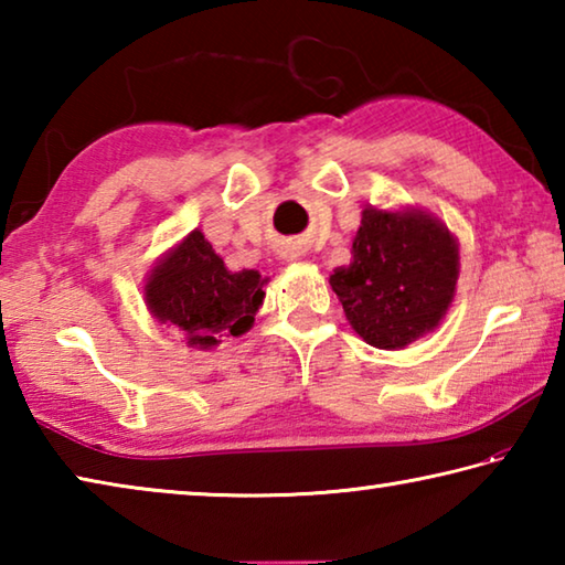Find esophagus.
Segmentation results:
<instances>
[{
  "instance_id": "1",
  "label": "esophagus",
  "mask_w": 565,
  "mask_h": 565,
  "mask_svg": "<svg viewBox=\"0 0 565 565\" xmlns=\"http://www.w3.org/2000/svg\"><path fill=\"white\" fill-rule=\"evenodd\" d=\"M286 259H289V262H291V259H296V256H294V254H291V256H286Z\"/></svg>"
}]
</instances>
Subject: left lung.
<instances>
[{
	"label": "left lung",
	"mask_w": 565,
	"mask_h": 565,
	"mask_svg": "<svg viewBox=\"0 0 565 565\" xmlns=\"http://www.w3.org/2000/svg\"><path fill=\"white\" fill-rule=\"evenodd\" d=\"M351 256L329 284L369 347L406 349L444 321L461 269L458 238L444 218L418 206H366Z\"/></svg>",
	"instance_id": "8db88e82"
}]
</instances>
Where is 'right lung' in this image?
Instances as JSON below:
<instances>
[{"label": "right lung", "instance_id": "1", "mask_svg": "<svg viewBox=\"0 0 565 565\" xmlns=\"http://www.w3.org/2000/svg\"><path fill=\"white\" fill-rule=\"evenodd\" d=\"M266 284L256 269L228 271L202 228H194L149 269L145 303L159 323L179 331L186 347L212 351L222 339L254 327Z\"/></svg>", "mask_w": 565, "mask_h": 565}]
</instances>
